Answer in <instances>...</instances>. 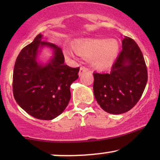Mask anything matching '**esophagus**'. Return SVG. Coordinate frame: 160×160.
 Returning a JSON list of instances; mask_svg holds the SVG:
<instances>
[{"label":"esophagus","instance_id":"1","mask_svg":"<svg viewBox=\"0 0 160 160\" xmlns=\"http://www.w3.org/2000/svg\"><path fill=\"white\" fill-rule=\"evenodd\" d=\"M86 71H87V69H86V68L81 67L80 69V71H79V76H81V75L84 74V73H86Z\"/></svg>","mask_w":160,"mask_h":160}]
</instances>
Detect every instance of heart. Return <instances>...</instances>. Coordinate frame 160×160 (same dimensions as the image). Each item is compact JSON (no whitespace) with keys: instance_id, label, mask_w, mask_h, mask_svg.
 Masks as SVG:
<instances>
[{"instance_id":"heart-1","label":"heart","mask_w":160,"mask_h":160,"mask_svg":"<svg viewBox=\"0 0 160 160\" xmlns=\"http://www.w3.org/2000/svg\"><path fill=\"white\" fill-rule=\"evenodd\" d=\"M72 49L78 56L90 59L95 69L104 71L113 63L120 52V44L115 39L87 38L75 40Z\"/></svg>"}]
</instances>
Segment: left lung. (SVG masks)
Wrapping results in <instances>:
<instances>
[{"label":"left lung","mask_w":160,"mask_h":160,"mask_svg":"<svg viewBox=\"0 0 160 160\" xmlns=\"http://www.w3.org/2000/svg\"><path fill=\"white\" fill-rule=\"evenodd\" d=\"M122 50L110 74H94L93 92L104 111L120 114L141 98L148 82V70L140 48L132 38L122 40Z\"/></svg>","instance_id":"left-lung-1"}]
</instances>
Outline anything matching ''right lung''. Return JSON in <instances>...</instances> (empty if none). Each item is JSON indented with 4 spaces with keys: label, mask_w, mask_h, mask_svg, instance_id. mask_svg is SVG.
I'll list each match as a JSON object with an SVG mask.
<instances>
[{
    "label": "right lung",
    "mask_w": 160,
    "mask_h": 160,
    "mask_svg": "<svg viewBox=\"0 0 160 160\" xmlns=\"http://www.w3.org/2000/svg\"><path fill=\"white\" fill-rule=\"evenodd\" d=\"M42 39L39 34L19 52L14 66L12 90L16 102L28 114L51 120L68 104L70 87L78 80L80 68L65 65L61 48ZM45 48L50 49L53 56L43 62L39 56Z\"/></svg>",
    "instance_id": "right-lung-1"
}]
</instances>
